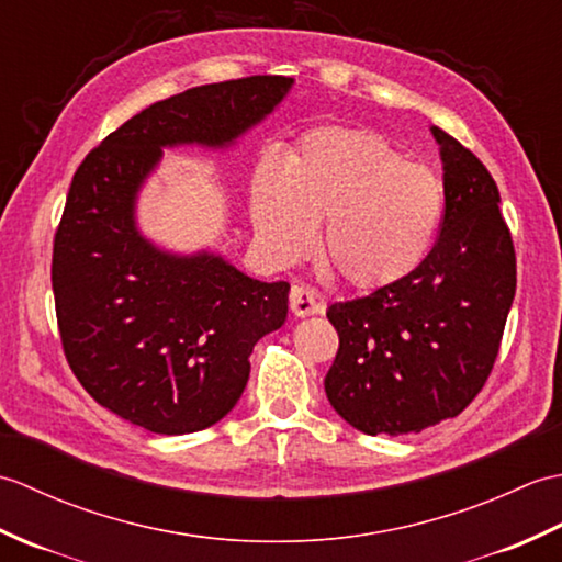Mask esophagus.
<instances>
[{"instance_id":"obj_1","label":"esophagus","mask_w":562,"mask_h":562,"mask_svg":"<svg viewBox=\"0 0 562 562\" xmlns=\"http://www.w3.org/2000/svg\"><path fill=\"white\" fill-rule=\"evenodd\" d=\"M290 306L296 316H312L324 312V300H321L316 290L306 288V284H294L290 292Z\"/></svg>"}]
</instances>
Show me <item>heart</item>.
Wrapping results in <instances>:
<instances>
[{"label":"heart","mask_w":562,"mask_h":562,"mask_svg":"<svg viewBox=\"0 0 562 562\" xmlns=\"http://www.w3.org/2000/svg\"><path fill=\"white\" fill-rule=\"evenodd\" d=\"M441 207V183L427 166L355 127L308 130L284 169L260 164L250 193L258 241L272 260L304 256L326 220L321 254L357 290L386 288L420 266Z\"/></svg>","instance_id":"1"}]
</instances>
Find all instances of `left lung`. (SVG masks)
I'll list each match as a JSON object with an SVG mask.
<instances>
[{
    "label": "left lung",
    "instance_id": "8db88e82",
    "mask_svg": "<svg viewBox=\"0 0 562 562\" xmlns=\"http://www.w3.org/2000/svg\"><path fill=\"white\" fill-rule=\"evenodd\" d=\"M432 135L445 161L432 250L403 280L326 312L340 338L326 396L372 437L423 432L479 396L517 290L515 244L491 171L445 130Z\"/></svg>",
    "mask_w": 562,
    "mask_h": 562
}]
</instances>
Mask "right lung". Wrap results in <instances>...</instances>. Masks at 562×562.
Returning a JSON list of instances; mask_svg holds the SVG:
<instances>
[{
    "instance_id": "1",
    "label": "right lung",
    "mask_w": 562,
    "mask_h": 562,
    "mask_svg": "<svg viewBox=\"0 0 562 562\" xmlns=\"http://www.w3.org/2000/svg\"><path fill=\"white\" fill-rule=\"evenodd\" d=\"M290 87L256 75L176 93L130 117L71 178L50 270L59 340L89 396L149 432H198L234 408L254 345L288 318L290 284L220 256L164 254L137 232V190L161 147L232 145Z\"/></svg>"
}]
</instances>
